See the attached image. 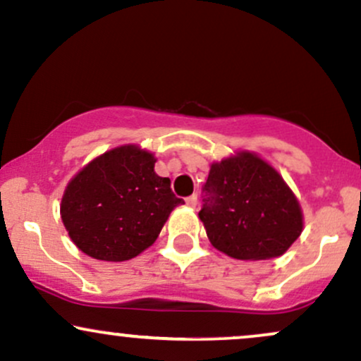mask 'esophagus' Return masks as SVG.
<instances>
[{"instance_id": "obj_1", "label": "esophagus", "mask_w": 361, "mask_h": 361, "mask_svg": "<svg viewBox=\"0 0 361 361\" xmlns=\"http://www.w3.org/2000/svg\"><path fill=\"white\" fill-rule=\"evenodd\" d=\"M186 204H188L190 207H197V204H198L197 195H190V197L186 198Z\"/></svg>"}]
</instances>
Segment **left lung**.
Here are the masks:
<instances>
[{
    "label": "left lung",
    "instance_id": "1",
    "mask_svg": "<svg viewBox=\"0 0 361 361\" xmlns=\"http://www.w3.org/2000/svg\"><path fill=\"white\" fill-rule=\"evenodd\" d=\"M202 198L198 215L207 235L231 258H276L302 233L295 195L270 164L250 152L212 164Z\"/></svg>",
    "mask_w": 361,
    "mask_h": 361
}]
</instances>
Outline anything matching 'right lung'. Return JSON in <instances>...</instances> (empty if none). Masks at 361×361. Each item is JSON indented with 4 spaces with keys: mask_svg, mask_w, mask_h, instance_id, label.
Segmentation results:
<instances>
[{
    "mask_svg": "<svg viewBox=\"0 0 361 361\" xmlns=\"http://www.w3.org/2000/svg\"><path fill=\"white\" fill-rule=\"evenodd\" d=\"M154 156L122 146L91 161L69 181L61 217L82 252L126 261L151 246L176 205L169 178L154 173Z\"/></svg>",
    "mask_w": 361,
    "mask_h": 361,
    "instance_id": "add662e5",
    "label": "right lung"
}]
</instances>
